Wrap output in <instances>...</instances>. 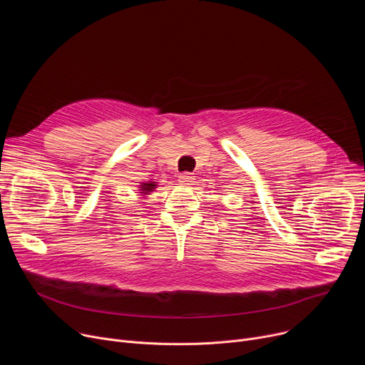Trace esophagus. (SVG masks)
I'll return each instance as SVG.
<instances>
[{
	"instance_id": "34e87169",
	"label": "esophagus",
	"mask_w": 365,
	"mask_h": 365,
	"mask_svg": "<svg viewBox=\"0 0 365 365\" xmlns=\"http://www.w3.org/2000/svg\"><path fill=\"white\" fill-rule=\"evenodd\" d=\"M193 180H195V176L190 172H183L179 175V182L183 185H190Z\"/></svg>"
}]
</instances>
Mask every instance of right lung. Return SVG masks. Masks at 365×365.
Returning a JSON list of instances; mask_svg holds the SVG:
<instances>
[{
	"label": "right lung",
	"mask_w": 365,
	"mask_h": 365,
	"mask_svg": "<svg viewBox=\"0 0 365 365\" xmlns=\"http://www.w3.org/2000/svg\"><path fill=\"white\" fill-rule=\"evenodd\" d=\"M154 187H155V183H154V182H148V183H143V185H141V190H143V193L151 192Z\"/></svg>",
	"instance_id": "add662e5"
}]
</instances>
